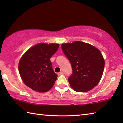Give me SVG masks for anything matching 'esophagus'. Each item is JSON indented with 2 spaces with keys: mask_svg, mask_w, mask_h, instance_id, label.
Returning <instances> with one entry per match:
<instances>
[{
  "mask_svg": "<svg viewBox=\"0 0 123 123\" xmlns=\"http://www.w3.org/2000/svg\"><path fill=\"white\" fill-rule=\"evenodd\" d=\"M63 74H64V73H63V72H59L58 73V75H63Z\"/></svg>",
  "mask_w": 123,
  "mask_h": 123,
  "instance_id": "1",
  "label": "esophagus"
}]
</instances>
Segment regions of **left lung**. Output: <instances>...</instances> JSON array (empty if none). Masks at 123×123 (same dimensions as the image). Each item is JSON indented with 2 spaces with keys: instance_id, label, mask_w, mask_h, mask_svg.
<instances>
[{
  "instance_id": "8db88e82",
  "label": "left lung",
  "mask_w": 123,
  "mask_h": 123,
  "mask_svg": "<svg viewBox=\"0 0 123 123\" xmlns=\"http://www.w3.org/2000/svg\"><path fill=\"white\" fill-rule=\"evenodd\" d=\"M64 54L70 62L72 73L68 78L70 86L77 92H87L99 83L104 69L100 51L81 41L62 45Z\"/></svg>"
}]
</instances>
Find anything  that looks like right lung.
Returning <instances> with one entry per match:
<instances>
[{"label": "right lung", "mask_w": 123, "mask_h": 123, "mask_svg": "<svg viewBox=\"0 0 123 123\" xmlns=\"http://www.w3.org/2000/svg\"><path fill=\"white\" fill-rule=\"evenodd\" d=\"M59 44L38 43L28 49L19 63L22 80L32 90L45 92L50 90L58 75L53 70L50 58L58 50Z\"/></svg>", "instance_id": "add662e5"}]
</instances>
